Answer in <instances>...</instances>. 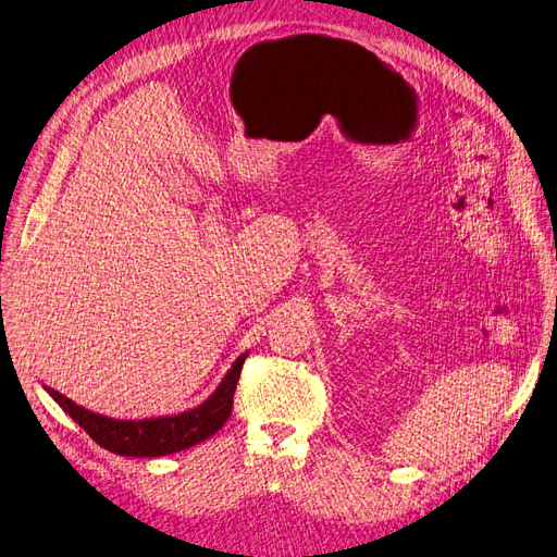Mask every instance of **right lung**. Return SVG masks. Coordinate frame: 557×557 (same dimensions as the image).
<instances>
[{
	"instance_id": "1",
	"label": "right lung",
	"mask_w": 557,
	"mask_h": 557,
	"mask_svg": "<svg viewBox=\"0 0 557 557\" xmlns=\"http://www.w3.org/2000/svg\"><path fill=\"white\" fill-rule=\"evenodd\" d=\"M247 354L238 356L230 372L224 374L215 393L201 401L197 408L183 410L178 416H162L147 420H114L108 416H98L77 406L69 397L52 387L46 393L66 410V413L87 431V434L100 445L119 457H168L174 451L188 449L197 443L211 438L218 429L232 416L236 383Z\"/></svg>"
}]
</instances>
